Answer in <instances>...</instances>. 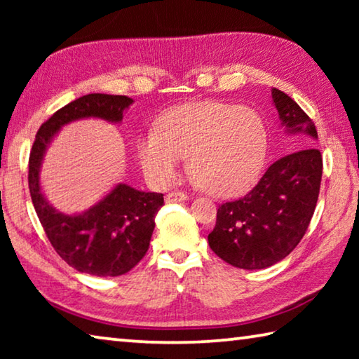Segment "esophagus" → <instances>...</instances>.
I'll return each mask as SVG.
<instances>
[{
	"label": "esophagus",
	"mask_w": 359,
	"mask_h": 359,
	"mask_svg": "<svg viewBox=\"0 0 359 359\" xmlns=\"http://www.w3.org/2000/svg\"><path fill=\"white\" fill-rule=\"evenodd\" d=\"M188 196L184 191H171L166 194V203H180V201H187Z\"/></svg>",
	"instance_id": "1"
}]
</instances>
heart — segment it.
<instances>
[{
	"label": "heart",
	"instance_id": "b5f03b06",
	"mask_svg": "<svg viewBox=\"0 0 359 359\" xmlns=\"http://www.w3.org/2000/svg\"><path fill=\"white\" fill-rule=\"evenodd\" d=\"M267 135L259 115L222 101H199L166 111L156 130L139 137L137 155L147 179L168 187L182 160L205 191L233 196L253 184L263 166Z\"/></svg>",
	"mask_w": 359,
	"mask_h": 359
}]
</instances>
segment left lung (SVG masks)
<instances>
[{"instance_id":"8db88e82","label":"left lung","mask_w":359,"mask_h":359,"mask_svg":"<svg viewBox=\"0 0 359 359\" xmlns=\"http://www.w3.org/2000/svg\"><path fill=\"white\" fill-rule=\"evenodd\" d=\"M272 101L282 126L306 145L272 163L245 196L223 203L208 236L217 257L248 271L278 263L299 244L311 224L323 172L320 150L312 145L318 135L311 117L278 88H272Z\"/></svg>"}]
</instances>
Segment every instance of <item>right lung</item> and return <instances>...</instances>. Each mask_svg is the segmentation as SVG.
I'll list each match as a JSON object with an SVG mask.
<instances>
[{
	"instance_id": "add662e5",
	"label": "right lung",
	"mask_w": 359,
	"mask_h": 359,
	"mask_svg": "<svg viewBox=\"0 0 359 359\" xmlns=\"http://www.w3.org/2000/svg\"><path fill=\"white\" fill-rule=\"evenodd\" d=\"M133 100L121 95L90 93L58 109L41 125L28 161V187L36 214L55 252L79 272L117 277L144 258L163 204L161 193L139 191L118 184L98 204L79 215H66L47 203L39 171L48 144L62 126L79 118H102L118 123Z\"/></svg>"
}]
</instances>
